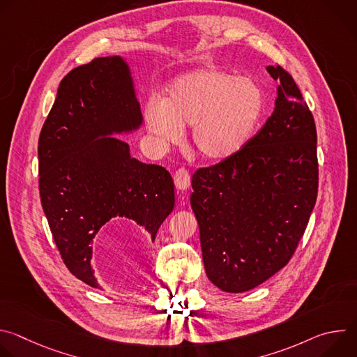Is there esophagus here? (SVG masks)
I'll return each mask as SVG.
<instances>
[{
	"label": "esophagus",
	"mask_w": 357,
	"mask_h": 357,
	"mask_svg": "<svg viewBox=\"0 0 357 357\" xmlns=\"http://www.w3.org/2000/svg\"><path fill=\"white\" fill-rule=\"evenodd\" d=\"M174 181H175V186L179 190H186L190 185V175L185 168H181L175 172L174 175Z\"/></svg>",
	"instance_id": "obj_1"
}]
</instances>
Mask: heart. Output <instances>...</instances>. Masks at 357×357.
<instances>
[{"instance_id":"obj_1","label":"heart","mask_w":357,"mask_h":357,"mask_svg":"<svg viewBox=\"0 0 357 357\" xmlns=\"http://www.w3.org/2000/svg\"><path fill=\"white\" fill-rule=\"evenodd\" d=\"M266 107L261 86L219 69L176 77L165 100L152 97L144 107L148 131L164 144H178L192 127V145L209 161H223L247 144Z\"/></svg>"}]
</instances>
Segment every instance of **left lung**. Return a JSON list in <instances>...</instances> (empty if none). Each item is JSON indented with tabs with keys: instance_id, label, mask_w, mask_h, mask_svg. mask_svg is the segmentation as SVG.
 <instances>
[{
	"instance_id": "1",
	"label": "left lung",
	"mask_w": 357,
	"mask_h": 357,
	"mask_svg": "<svg viewBox=\"0 0 357 357\" xmlns=\"http://www.w3.org/2000/svg\"><path fill=\"white\" fill-rule=\"evenodd\" d=\"M278 82L263 128L233 157L192 176L190 206L208 278L245 292L284 268L303 236L318 195L317 128L292 76Z\"/></svg>"
}]
</instances>
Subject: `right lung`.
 Segmentation results:
<instances>
[{"instance_id": "add662e5", "label": "right lung", "mask_w": 357, "mask_h": 357, "mask_svg": "<svg viewBox=\"0 0 357 357\" xmlns=\"http://www.w3.org/2000/svg\"><path fill=\"white\" fill-rule=\"evenodd\" d=\"M141 124L130 65L106 56L63 77L39 135L42 209L63 263L93 288H101L91 266L101 227L126 218L154 243L175 206L171 174L132 158L128 144L114 137Z\"/></svg>"}]
</instances>
